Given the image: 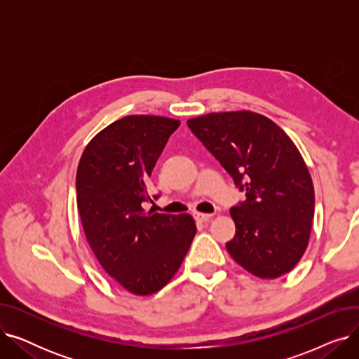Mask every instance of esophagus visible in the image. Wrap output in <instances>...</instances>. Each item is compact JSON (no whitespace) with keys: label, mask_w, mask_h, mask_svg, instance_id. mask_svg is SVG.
<instances>
[{"label":"esophagus","mask_w":359,"mask_h":359,"mask_svg":"<svg viewBox=\"0 0 359 359\" xmlns=\"http://www.w3.org/2000/svg\"><path fill=\"white\" fill-rule=\"evenodd\" d=\"M194 217H195V219L196 221H199V222H208L210 219H211V214H202V212H195L194 214Z\"/></svg>","instance_id":"1"}]
</instances>
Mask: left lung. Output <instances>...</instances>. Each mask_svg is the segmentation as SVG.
Wrapping results in <instances>:
<instances>
[{
  "label": "left lung",
  "instance_id": "left-lung-1",
  "mask_svg": "<svg viewBox=\"0 0 359 359\" xmlns=\"http://www.w3.org/2000/svg\"><path fill=\"white\" fill-rule=\"evenodd\" d=\"M187 126L246 192L230 210V256L263 279L288 273L307 249L314 217L311 176L291 138L249 110L208 113Z\"/></svg>",
  "mask_w": 359,
  "mask_h": 359
}]
</instances>
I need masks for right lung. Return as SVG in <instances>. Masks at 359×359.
<instances>
[{
	"label": "right lung",
	"mask_w": 359,
	"mask_h": 359,
	"mask_svg": "<svg viewBox=\"0 0 359 359\" xmlns=\"http://www.w3.org/2000/svg\"><path fill=\"white\" fill-rule=\"evenodd\" d=\"M179 125L163 116L122 118L90 141L77 168V206L90 248L103 269L135 295L160 291L196 234L189 214L142 206L149 201L151 172Z\"/></svg>",
	"instance_id": "1"
}]
</instances>
